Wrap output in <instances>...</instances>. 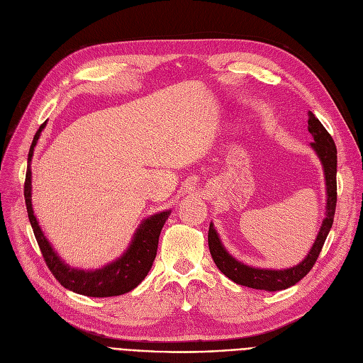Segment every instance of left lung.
<instances>
[{"instance_id":"1","label":"left lung","mask_w":363,"mask_h":363,"mask_svg":"<svg viewBox=\"0 0 363 363\" xmlns=\"http://www.w3.org/2000/svg\"><path fill=\"white\" fill-rule=\"evenodd\" d=\"M308 132L314 139V143H311L310 147L316 151L322 162L326 182V212L318 238L314 240L307 257L299 264L285 270L255 269V267H249L228 254L223 242L219 240V235L213 228V224L211 223L208 233L211 255L218 269L234 283H238V285L269 292L291 288L308 274L314 262L318 261V257L320 255L323 243L330 231V227H333L337 208V147L333 136L328 133L323 124L314 117L311 111L308 113Z\"/></svg>"}]
</instances>
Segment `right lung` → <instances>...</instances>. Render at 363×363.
Masks as SVG:
<instances>
[{
  "mask_svg": "<svg viewBox=\"0 0 363 363\" xmlns=\"http://www.w3.org/2000/svg\"><path fill=\"white\" fill-rule=\"evenodd\" d=\"M44 125L45 121L40 125V129L34 136L33 145L29 148L23 193L29 223L34 230L37 243L41 249V254L47 267H49V270L53 273V276L62 286L75 294L104 298L130 292L145 279V276L151 270L157 255L160 233L166 219L170 215V211L155 213L144 219L133 234V239L128 250L114 262L102 267L99 270L72 269V267H69L59 258L49 240L45 239V235L43 234L38 220L34 215L33 203H30V188H33V185H30V175H33V172H30V160H33L34 147L37 145V140L44 129Z\"/></svg>",
  "mask_w": 363,
  "mask_h": 363,
  "instance_id": "obj_1",
  "label": "right lung"
}]
</instances>
